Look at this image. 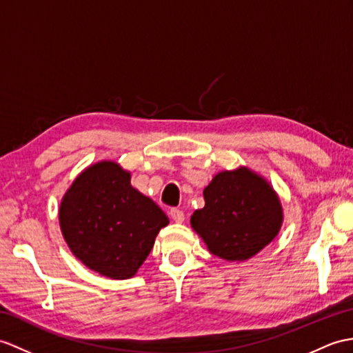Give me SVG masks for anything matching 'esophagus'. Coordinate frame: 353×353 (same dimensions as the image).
Segmentation results:
<instances>
[{"label":"esophagus","instance_id":"esophagus-1","mask_svg":"<svg viewBox=\"0 0 353 353\" xmlns=\"http://www.w3.org/2000/svg\"><path fill=\"white\" fill-rule=\"evenodd\" d=\"M170 216L173 218V221L174 223H183L185 221V214H183V210H180V209H177V208H173L170 210Z\"/></svg>","mask_w":353,"mask_h":353}]
</instances>
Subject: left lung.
<instances>
[{"label":"left lung","instance_id":"8db88e82","mask_svg":"<svg viewBox=\"0 0 353 353\" xmlns=\"http://www.w3.org/2000/svg\"><path fill=\"white\" fill-rule=\"evenodd\" d=\"M203 209L191 225L212 254L224 260H247L280 232V200L266 180L247 168L223 171L204 190Z\"/></svg>","mask_w":353,"mask_h":353}]
</instances>
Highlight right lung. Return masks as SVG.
Wrapping results in <instances>:
<instances>
[{
    "label": "right lung",
    "instance_id": "add662e5",
    "mask_svg": "<svg viewBox=\"0 0 353 353\" xmlns=\"http://www.w3.org/2000/svg\"><path fill=\"white\" fill-rule=\"evenodd\" d=\"M168 218L157 203L130 186L116 162H99L77 177L60 206V225L70 251L114 280L137 274Z\"/></svg>",
    "mask_w": 353,
    "mask_h": 353
}]
</instances>
